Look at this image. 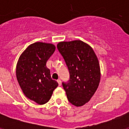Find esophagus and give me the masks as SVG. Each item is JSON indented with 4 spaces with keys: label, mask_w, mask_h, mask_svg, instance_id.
I'll return each instance as SVG.
<instances>
[{
    "label": "esophagus",
    "mask_w": 129,
    "mask_h": 129,
    "mask_svg": "<svg viewBox=\"0 0 129 129\" xmlns=\"http://www.w3.org/2000/svg\"><path fill=\"white\" fill-rule=\"evenodd\" d=\"M57 83L58 84H59V86H61V85H62V82H61V81L60 80V79L57 80Z\"/></svg>",
    "instance_id": "34e87169"
}]
</instances>
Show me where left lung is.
Listing matches in <instances>:
<instances>
[{
  "mask_svg": "<svg viewBox=\"0 0 129 129\" xmlns=\"http://www.w3.org/2000/svg\"><path fill=\"white\" fill-rule=\"evenodd\" d=\"M70 73V80L62 83L67 98L73 105L88 103L98 88L101 70L98 59L90 45L80 40L61 41L57 45Z\"/></svg>",
  "mask_w": 129,
  "mask_h": 129,
  "instance_id": "left-lung-1",
  "label": "left lung"
}]
</instances>
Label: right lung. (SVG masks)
<instances>
[{
    "label": "right lung",
    "mask_w": 129,
    "mask_h": 129,
    "mask_svg": "<svg viewBox=\"0 0 129 129\" xmlns=\"http://www.w3.org/2000/svg\"><path fill=\"white\" fill-rule=\"evenodd\" d=\"M55 50L53 44L33 43L21 53L17 64L16 76L20 88L26 98L39 105L47 103L58 86L46 66Z\"/></svg>",
    "instance_id": "1"
}]
</instances>
